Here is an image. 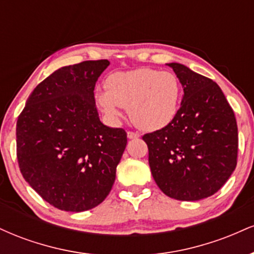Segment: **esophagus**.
<instances>
[{
  "mask_svg": "<svg viewBox=\"0 0 254 254\" xmlns=\"http://www.w3.org/2000/svg\"><path fill=\"white\" fill-rule=\"evenodd\" d=\"M139 137L138 132H132V131H127V138L129 139H136Z\"/></svg>",
  "mask_w": 254,
  "mask_h": 254,
  "instance_id": "1",
  "label": "esophagus"
}]
</instances>
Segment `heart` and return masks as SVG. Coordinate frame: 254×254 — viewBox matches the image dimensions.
<instances>
[{
	"label": "heart",
	"instance_id": "b5f03b06",
	"mask_svg": "<svg viewBox=\"0 0 254 254\" xmlns=\"http://www.w3.org/2000/svg\"><path fill=\"white\" fill-rule=\"evenodd\" d=\"M107 90H100L97 100L112 118L127 107L131 121L145 131L164 129L176 118L182 87L173 72L139 68L116 72L107 78Z\"/></svg>",
	"mask_w": 254,
	"mask_h": 254
}]
</instances>
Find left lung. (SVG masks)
Wrapping results in <instances>:
<instances>
[{
  "label": "left lung",
  "mask_w": 254,
  "mask_h": 254,
  "mask_svg": "<svg viewBox=\"0 0 254 254\" xmlns=\"http://www.w3.org/2000/svg\"><path fill=\"white\" fill-rule=\"evenodd\" d=\"M184 88L171 124L145 133L156 185L178 200L210 197L237 167L238 125L222 89L180 63H167Z\"/></svg>",
  "instance_id": "1"
}]
</instances>
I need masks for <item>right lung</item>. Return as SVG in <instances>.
I'll use <instances>...</instances> for the list:
<instances>
[{"mask_svg": "<svg viewBox=\"0 0 254 254\" xmlns=\"http://www.w3.org/2000/svg\"><path fill=\"white\" fill-rule=\"evenodd\" d=\"M107 60L62 66L40 82L16 122V154L34 191L64 211L99 205L112 189L127 132L100 122L94 87Z\"/></svg>", "mask_w": 254, "mask_h": 254, "instance_id": "add662e5", "label": "right lung"}]
</instances>
